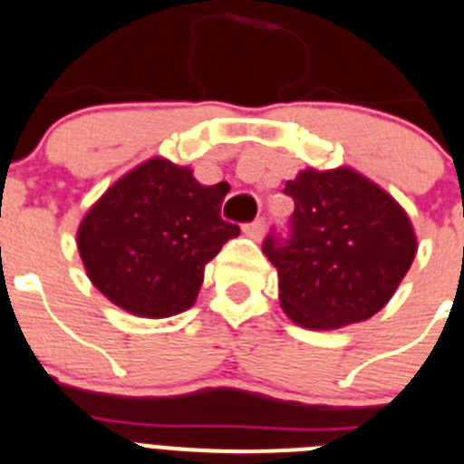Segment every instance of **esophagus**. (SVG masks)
<instances>
[{
  "label": "esophagus",
  "mask_w": 464,
  "mask_h": 464,
  "mask_svg": "<svg viewBox=\"0 0 464 464\" xmlns=\"http://www.w3.org/2000/svg\"><path fill=\"white\" fill-rule=\"evenodd\" d=\"M264 219H255V221H250V224H245V233H247V236H250V238H255V240H259L264 236Z\"/></svg>",
  "instance_id": "esophagus-1"
}]
</instances>
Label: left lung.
<instances>
[{
  "instance_id": "1",
  "label": "left lung",
  "mask_w": 464,
  "mask_h": 464,
  "mask_svg": "<svg viewBox=\"0 0 464 464\" xmlns=\"http://www.w3.org/2000/svg\"><path fill=\"white\" fill-rule=\"evenodd\" d=\"M287 228H271L264 255L278 268L280 306L299 325L344 328L387 304L415 259V233L399 202L353 169H306L283 188Z\"/></svg>"
}]
</instances>
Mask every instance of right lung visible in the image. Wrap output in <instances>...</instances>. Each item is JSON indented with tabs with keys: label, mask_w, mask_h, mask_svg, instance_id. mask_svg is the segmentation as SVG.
I'll return each instance as SVG.
<instances>
[{
	"label": "right lung",
	"mask_w": 464,
	"mask_h": 464,
	"mask_svg": "<svg viewBox=\"0 0 464 464\" xmlns=\"http://www.w3.org/2000/svg\"><path fill=\"white\" fill-rule=\"evenodd\" d=\"M228 186H202L153 158L103 193L77 231L89 278L112 304L143 318L190 309L205 264L240 228L221 219Z\"/></svg>",
	"instance_id": "add662e5"
}]
</instances>
